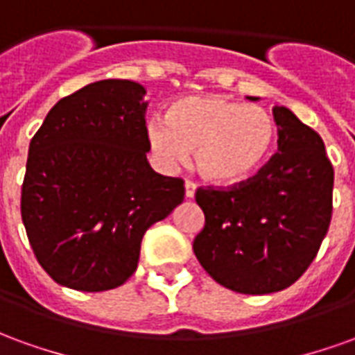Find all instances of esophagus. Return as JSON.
<instances>
[{"instance_id": "obj_1", "label": "esophagus", "mask_w": 355, "mask_h": 355, "mask_svg": "<svg viewBox=\"0 0 355 355\" xmlns=\"http://www.w3.org/2000/svg\"><path fill=\"white\" fill-rule=\"evenodd\" d=\"M184 193L188 200H192L193 196H196V184H193L192 180H186L184 182Z\"/></svg>"}]
</instances>
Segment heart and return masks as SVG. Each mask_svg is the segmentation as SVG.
Here are the masks:
<instances>
[{"mask_svg":"<svg viewBox=\"0 0 355 355\" xmlns=\"http://www.w3.org/2000/svg\"><path fill=\"white\" fill-rule=\"evenodd\" d=\"M152 154L173 169L193 152V165L215 186H238L254 178L270 162L277 140L274 117L253 104L216 94L182 96L165 112V121L146 127Z\"/></svg>","mask_w":355,"mask_h":355,"instance_id":"obj_1","label":"heart"}]
</instances>
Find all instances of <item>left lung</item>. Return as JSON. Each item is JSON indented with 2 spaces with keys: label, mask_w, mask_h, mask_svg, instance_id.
Listing matches in <instances>:
<instances>
[{
  "label": "left lung",
  "mask_w": 355,
  "mask_h": 355,
  "mask_svg": "<svg viewBox=\"0 0 355 355\" xmlns=\"http://www.w3.org/2000/svg\"><path fill=\"white\" fill-rule=\"evenodd\" d=\"M272 112L277 154L264 169L230 190L196 192L205 226L193 253L216 283L243 295L297 282L320 251L333 213L335 171L321 137L289 108Z\"/></svg>",
  "instance_id": "left-lung-1"
}]
</instances>
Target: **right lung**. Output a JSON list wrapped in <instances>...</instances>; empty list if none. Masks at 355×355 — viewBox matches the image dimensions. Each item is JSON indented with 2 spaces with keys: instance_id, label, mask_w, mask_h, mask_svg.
<instances>
[{
  "instance_id": "right-lung-1",
  "label": "right lung",
  "mask_w": 355,
  "mask_h": 355,
  "mask_svg": "<svg viewBox=\"0 0 355 355\" xmlns=\"http://www.w3.org/2000/svg\"><path fill=\"white\" fill-rule=\"evenodd\" d=\"M144 94L137 81L89 83L60 98L30 142L20 213L35 259L58 285H123L144 232L184 200L182 178L146 159Z\"/></svg>"
}]
</instances>
